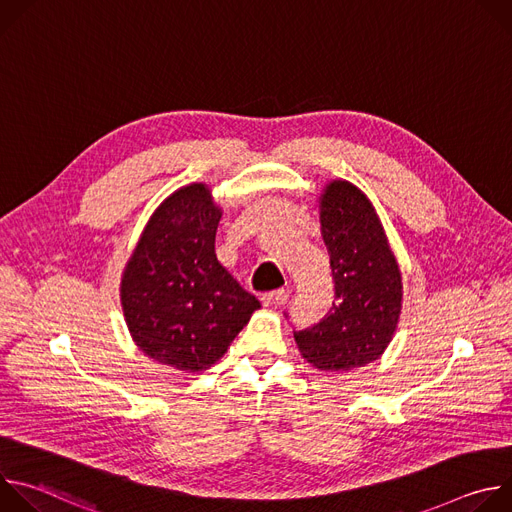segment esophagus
I'll list each match as a JSON object with an SVG mask.
<instances>
[{
  "label": "esophagus",
  "mask_w": 512,
  "mask_h": 512,
  "mask_svg": "<svg viewBox=\"0 0 512 512\" xmlns=\"http://www.w3.org/2000/svg\"><path fill=\"white\" fill-rule=\"evenodd\" d=\"M287 298V291L285 289H275V291H269V294H263L261 296V304L265 308H273V306H279L283 304Z\"/></svg>",
  "instance_id": "obj_1"
}]
</instances>
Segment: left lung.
Instances as JSON below:
<instances>
[{
  "mask_svg": "<svg viewBox=\"0 0 512 512\" xmlns=\"http://www.w3.org/2000/svg\"><path fill=\"white\" fill-rule=\"evenodd\" d=\"M318 212L336 302L320 324L294 338L312 367L352 371L391 344L403 310V275L377 208L358 186L342 178L326 182Z\"/></svg>",
  "mask_w": 512,
  "mask_h": 512,
  "instance_id": "8db88e82",
  "label": "left lung"
}]
</instances>
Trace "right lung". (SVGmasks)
Instances as JSON below:
<instances>
[{
  "instance_id": "1",
  "label": "right lung",
  "mask_w": 512,
  "mask_h": 512,
  "mask_svg": "<svg viewBox=\"0 0 512 512\" xmlns=\"http://www.w3.org/2000/svg\"><path fill=\"white\" fill-rule=\"evenodd\" d=\"M221 216L204 182L178 188L145 223L121 275L131 340L145 356L182 373L221 360L261 308L216 259Z\"/></svg>"
}]
</instances>
